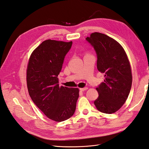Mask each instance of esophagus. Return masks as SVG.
<instances>
[{
    "mask_svg": "<svg viewBox=\"0 0 149 149\" xmlns=\"http://www.w3.org/2000/svg\"><path fill=\"white\" fill-rule=\"evenodd\" d=\"M88 89V87H84V88H80L79 90L81 91H86Z\"/></svg>",
    "mask_w": 149,
    "mask_h": 149,
    "instance_id": "obj_1",
    "label": "esophagus"
}]
</instances>
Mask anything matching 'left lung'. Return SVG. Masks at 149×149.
<instances>
[{
    "mask_svg": "<svg viewBox=\"0 0 149 149\" xmlns=\"http://www.w3.org/2000/svg\"><path fill=\"white\" fill-rule=\"evenodd\" d=\"M86 40L97 54V68L104 79L96 90L99 93L94 104L97 109L112 114L127 101L132 84V69L123 47L105 34L94 32Z\"/></svg>",
    "mask_w": 149,
    "mask_h": 149,
    "instance_id": "8db88e82",
    "label": "left lung"
}]
</instances>
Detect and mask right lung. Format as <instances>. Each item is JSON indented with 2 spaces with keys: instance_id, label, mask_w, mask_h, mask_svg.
I'll return each instance as SVG.
<instances>
[{
  "instance_id": "1",
  "label": "right lung",
  "mask_w": 149,
  "mask_h": 149,
  "mask_svg": "<svg viewBox=\"0 0 149 149\" xmlns=\"http://www.w3.org/2000/svg\"><path fill=\"white\" fill-rule=\"evenodd\" d=\"M72 41L47 40L35 48L27 67V86L33 103L50 119L62 122L75 111L78 88L59 86L57 76Z\"/></svg>"
}]
</instances>
